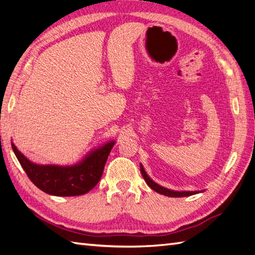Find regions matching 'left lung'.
Instances as JSON below:
<instances>
[{"instance_id": "obj_1", "label": "left lung", "mask_w": 255, "mask_h": 255, "mask_svg": "<svg viewBox=\"0 0 255 255\" xmlns=\"http://www.w3.org/2000/svg\"><path fill=\"white\" fill-rule=\"evenodd\" d=\"M140 170L142 173V177L144 178L146 184L152 188L153 191L157 192L159 194H162L165 196H169V197H185V196H191L194 194H197L198 192H178V191H172V190H168L166 187H162L160 185H158L157 183H155L153 180H151V178L148 177L146 174L144 168H143L142 165H140Z\"/></svg>"}]
</instances>
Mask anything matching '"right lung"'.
Returning <instances> with one entry per match:
<instances>
[{
  "label": "right lung",
  "mask_w": 255,
  "mask_h": 255,
  "mask_svg": "<svg viewBox=\"0 0 255 255\" xmlns=\"http://www.w3.org/2000/svg\"><path fill=\"white\" fill-rule=\"evenodd\" d=\"M114 141L91 151L74 166L36 165L18 151L11 143L17 159L36 187L49 195L78 196L88 193L100 181Z\"/></svg>",
  "instance_id": "right-lung-1"
}]
</instances>
